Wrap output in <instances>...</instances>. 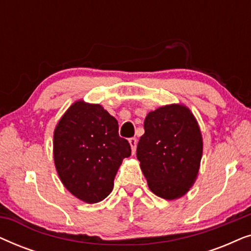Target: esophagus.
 Wrapping results in <instances>:
<instances>
[{
  "label": "esophagus",
  "instance_id": "1",
  "mask_svg": "<svg viewBox=\"0 0 251 251\" xmlns=\"http://www.w3.org/2000/svg\"><path fill=\"white\" fill-rule=\"evenodd\" d=\"M129 144H130V146H131L132 154H135L136 153V147H137V139L135 138V137H132V138L129 139Z\"/></svg>",
  "mask_w": 251,
  "mask_h": 251
}]
</instances>
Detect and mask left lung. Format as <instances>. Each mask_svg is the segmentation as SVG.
<instances>
[{
    "mask_svg": "<svg viewBox=\"0 0 251 251\" xmlns=\"http://www.w3.org/2000/svg\"><path fill=\"white\" fill-rule=\"evenodd\" d=\"M137 159L150 190L166 200L183 197L193 186L202 157V135L186 106L171 104L150 112Z\"/></svg>",
    "mask_w": 251,
    "mask_h": 251,
    "instance_id": "1",
    "label": "left lung"
}]
</instances>
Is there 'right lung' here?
<instances>
[{
  "instance_id": "1",
  "label": "right lung",
  "mask_w": 251,
  "mask_h": 251,
  "mask_svg": "<svg viewBox=\"0 0 251 251\" xmlns=\"http://www.w3.org/2000/svg\"><path fill=\"white\" fill-rule=\"evenodd\" d=\"M128 140L119 136V123L99 104L75 101L56 126L53 160L58 176L74 197L97 203L111 193Z\"/></svg>"
}]
</instances>
